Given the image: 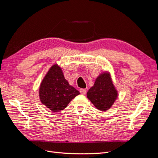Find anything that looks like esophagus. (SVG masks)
<instances>
[{
	"mask_svg": "<svg viewBox=\"0 0 158 158\" xmlns=\"http://www.w3.org/2000/svg\"><path fill=\"white\" fill-rule=\"evenodd\" d=\"M79 92L81 94H85L86 93V90L84 89H81L79 90Z\"/></svg>",
	"mask_w": 158,
	"mask_h": 158,
	"instance_id": "esophagus-1",
	"label": "esophagus"
}]
</instances>
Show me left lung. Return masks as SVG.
Instances as JSON below:
<instances>
[{
	"label": "left lung",
	"instance_id": "1",
	"mask_svg": "<svg viewBox=\"0 0 158 158\" xmlns=\"http://www.w3.org/2000/svg\"><path fill=\"white\" fill-rule=\"evenodd\" d=\"M118 91L115 88L109 72L104 71L95 79L94 85L86 93L88 99L96 109L106 111L111 108L118 98Z\"/></svg>",
	"mask_w": 158,
	"mask_h": 158
}]
</instances>
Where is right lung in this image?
I'll use <instances>...</instances> for the list:
<instances>
[{
    "instance_id": "add662e5",
    "label": "right lung",
    "mask_w": 158,
    "mask_h": 158,
    "mask_svg": "<svg viewBox=\"0 0 158 158\" xmlns=\"http://www.w3.org/2000/svg\"><path fill=\"white\" fill-rule=\"evenodd\" d=\"M79 94L65 79L62 68L56 64L48 69L40 83L39 90L40 102L52 112L65 109Z\"/></svg>"
}]
</instances>
